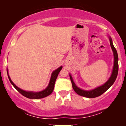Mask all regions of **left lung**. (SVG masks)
<instances>
[{
	"instance_id": "8db88e82",
	"label": "left lung",
	"mask_w": 126,
	"mask_h": 126,
	"mask_svg": "<svg viewBox=\"0 0 126 126\" xmlns=\"http://www.w3.org/2000/svg\"><path fill=\"white\" fill-rule=\"evenodd\" d=\"M110 42L111 47L112 50V51H113L114 56L113 70H112V75H111V77L109 79H108V81L105 83H104L103 85H102V86L95 88V89H93V90L84 91L80 89V88H79L76 86L74 82H73V79H72V76L70 75V80H71L72 87H73V89H74L75 92H76V94H78V95L89 98L97 97V96H100V95H102V94L104 93L106 91H107L108 89L111 87V85L114 83V82H115V79H116L117 78V76L118 72V57L117 52L116 49H115V47H114L113 44H112V40H111V38H110Z\"/></svg>"
}]
</instances>
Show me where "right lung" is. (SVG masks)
Segmentation results:
<instances>
[{
	"label": "right lung",
	"mask_w": 126,
	"mask_h": 126,
	"mask_svg": "<svg viewBox=\"0 0 126 126\" xmlns=\"http://www.w3.org/2000/svg\"><path fill=\"white\" fill-rule=\"evenodd\" d=\"M62 66H60V67L58 68L57 69H56V70H54V72L52 73L51 79H50V83H49L48 86H47V88H46V89H44V91H41V92H27V91H25L24 90H22V89L17 87L16 85L13 83V82L11 80V78H10L8 74L9 79L10 82L12 83V85L14 86V88L16 89L17 91L19 92L21 94H22L23 96H25V97L30 98V99H40V98H43L44 97H46V96H48L49 95H50L53 92V89H54V84L55 82H56V79H57V76H58L59 72H60V70H62ZM7 73L8 72V70H7Z\"/></svg>",
	"instance_id": "obj_1"
}]
</instances>
